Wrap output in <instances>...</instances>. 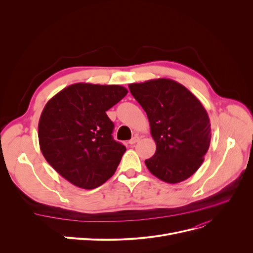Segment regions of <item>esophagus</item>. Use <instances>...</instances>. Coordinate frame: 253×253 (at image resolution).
<instances>
[{"label": "esophagus", "instance_id": "obj_1", "mask_svg": "<svg viewBox=\"0 0 253 253\" xmlns=\"http://www.w3.org/2000/svg\"><path fill=\"white\" fill-rule=\"evenodd\" d=\"M139 141V136L135 135L134 137H132L130 140H129V144H135L136 142Z\"/></svg>", "mask_w": 253, "mask_h": 253}]
</instances>
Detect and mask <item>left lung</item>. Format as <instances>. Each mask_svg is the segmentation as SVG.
<instances>
[{"mask_svg": "<svg viewBox=\"0 0 253 253\" xmlns=\"http://www.w3.org/2000/svg\"><path fill=\"white\" fill-rule=\"evenodd\" d=\"M131 94L148 115L155 155L145 165L159 179L183 181L204 161L211 139L210 120L204 106L183 85L170 79L129 85Z\"/></svg>", "mask_w": 253, "mask_h": 253, "instance_id": "1", "label": "left lung"}]
</instances>
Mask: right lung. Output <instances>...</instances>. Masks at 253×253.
Instances as JSON below:
<instances>
[{"label":"right lung","mask_w":253,"mask_h":253,"mask_svg":"<svg viewBox=\"0 0 253 253\" xmlns=\"http://www.w3.org/2000/svg\"><path fill=\"white\" fill-rule=\"evenodd\" d=\"M128 91L120 85L77 83L45 105L38 135L46 161L76 187L95 189L111 178L126 152L106 115Z\"/></svg>","instance_id":"obj_1"}]
</instances>
